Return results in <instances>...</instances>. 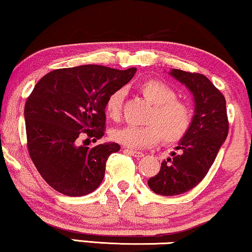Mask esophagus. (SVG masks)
I'll use <instances>...</instances> for the list:
<instances>
[{
    "mask_svg": "<svg viewBox=\"0 0 252 252\" xmlns=\"http://www.w3.org/2000/svg\"><path fill=\"white\" fill-rule=\"evenodd\" d=\"M125 152L126 153H128V154H131V155H133V157H135V158H142L144 157V153H142V152H136V151H132V150H128V148H125Z\"/></svg>",
    "mask_w": 252,
    "mask_h": 252,
    "instance_id": "34e87169",
    "label": "esophagus"
}]
</instances>
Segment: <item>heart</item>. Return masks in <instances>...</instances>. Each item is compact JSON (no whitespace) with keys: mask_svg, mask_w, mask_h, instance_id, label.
Instances as JSON below:
<instances>
[{"mask_svg":"<svg viewBox=\"0 0 252 252\" xmlns=\"http://www.w3.org/2000/svg\"><path fill=\"white\" fill-rule=\"evenodd\" d=\"M139 92L154 105L141 127L125 126L114 128L112 139L125 147L139 150L159 144H178L188 134L194 123V112L186 101L178 99V94L160 79H147L138 86ZM124 91L112 92L105 102V112L112 120H118L121 114Z\"/></svg>","mask_w":252,"mask_h":252,"instance_id":"1","label":"heart"}]
</instances>
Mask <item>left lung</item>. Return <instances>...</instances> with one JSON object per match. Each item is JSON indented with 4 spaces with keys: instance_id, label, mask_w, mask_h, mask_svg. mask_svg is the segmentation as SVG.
Here are the masks:
<instances>
[{
    "instance_id": "obj_1",
    "label": "left lung",
    "mask_w": 252,
    "mask_h": 252,
    "mask_svg": "<svg viewBox=\"0 0 252 252\" xmlns=\"http://www.w3.org/2000/svg\"><path fill=\"white\" fill-rule=\"evenodd\" d=\"M170 74L190 90L195 100L194 123L180 141L172 159L163 160L160 172L148 180L155 194L174 196L200 183L216 159L228 136L229 121L225 98L206 76L173 69Z\"/></svg>"
}]
</instances>
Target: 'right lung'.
Listing matches in <instances>:
<instances>
[{"label":"right lung","mask_w":252,"mask_h":252,"mask_svg":"<svg viewBox=\"0 0 252 252\" xmlns=\"http://www.w3.org/2000/svg\"><path fill=\"white\" fill-rule=\"evenodd\" d=\"M135 72V67L82 65L51 71L36 84L24 106L27 147L40 176L55 190L83 196L99 187L108 157L120 146L86 147L79 146V139L97 141L104 135L106 99Z\"/></svg>","instance_id":"1"}]
</instances>
